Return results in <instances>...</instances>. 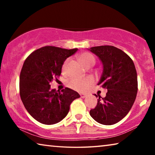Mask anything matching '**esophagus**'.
I'll return each mask as SVG.
<instances>
[{
    "label": "esophagus",
    "instance_id": "obj_1",
    "mask_svg": "<svg viewBox=\"0 0 155 155\" xmlns=\"http://www.w3.org/2000/svg\"><path fill=\"white\" fill-rule=\"evenodd\" d=\"M80 96H81V98H85L86 96H87V95H86V94H80Z\"/></svg>",
    "mask_w": 155,
    "mask_h": 155
}]
</instances>
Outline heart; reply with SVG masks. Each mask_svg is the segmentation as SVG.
<instances>
[{
  "mask_svg": "<svg viewBox=\"0 0 155 155\" xmlns=\"http://www.w3.org/2000/svg\"><path fill=\"white\" fill-rule=\"evenodd\" d=\"M78 60L81 64L85 68L88 65H94L95 64L96 59L92 54L90 52H83L78 55ZM68 60H65L62 66L63 70L65 69ZM94 83V79L91 77H87L83 78H72L68 81L67 85L72 90H76L80 92L87 91L91 85Z\"/></svg>",
  "mask_w": 155,
  "mask_h": 155,
  "instance_id": "1",
  "label": "heart"
}]
</instances>
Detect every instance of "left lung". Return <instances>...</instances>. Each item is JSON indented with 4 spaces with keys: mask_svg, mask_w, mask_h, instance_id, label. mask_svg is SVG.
<instances>
[{
    "mask_svg": "<svg viewBox=\"0 0 155 155\" xmlns=\"http://www.w3.org/2000/svg\"><path fill=\"white\" fill-rule=\"evenodd\" d=\"M89 50L102 61L103 71L98 85L107 90L104 98L95 94L98 103L90 114L100 124H114L128 114L135 101L137 76L134 63L115 46H94Z\"/></svg>",
    "mask_w": 155,
    "mask_h": 155,
    "instance_id": "left-lung-1",
    "label": "left lung"
}]
</instances>
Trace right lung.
I'll use <instances>...</instances> for the list:
<instances>
[{
	"instance_id": "1",
	"label": "right lung",
	"mask_w": 155,
	"mask_h": 155,
	"mask_svg": "<svg viewBox=\"0 0 155 155\" xmlns=\"http://www.w3.org/2000/svg\"><path fill=\"white\" fill-rule=\"evenodd\" d=\"M77 50L46 46L25 59L20 74V98L28 114L41 124L61 121L68 114L72 102L80 97L71 89L56 91L51 90L50 85L61 75L65 60Z\"/></svg>"
}]
</instances>
